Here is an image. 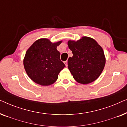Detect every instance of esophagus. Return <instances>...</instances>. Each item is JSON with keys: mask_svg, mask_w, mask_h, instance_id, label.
<instances>
[{"mask_svg": "<svg viewBox=\"0 0 127 127\" xmlns=\"http://www.w3.org/2000/svg\"><path fill=\"white\" fill-rule=\"evenodd\" d=\"M64 64H65L66 66H67V61H64Z\"/></svg>", "mask_w": 127, "mask_h": 127, "instance_id": "obj_1", "label": "esophagus"}]
</instances>
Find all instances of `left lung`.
<instances>
[{"mask_svg": "<svg viewBox=\"0 0 127 127\" xmlns=\"http://www.w3.org/2000/svg\"><path fill=\"white\" fill-rule=\"evenodd\" d=\"M73 55L67 61L68 69L78 83L87 84L95 81L101 74L105 58L101 47L96 41L83 37L77 41H68Z\"/></svg>", "mask_w": 127, "mask_h": 127, "instance_id": "left-lung-1", "label": "left lung"}]
</instances>
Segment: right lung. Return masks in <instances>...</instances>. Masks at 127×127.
Listing matches in <instances>:
<instances>
[{
    "instance_id": "obj_1",
    "label": "right lung",
    "mask_w": 127,
    "mask_h": 127,
    "mask_svg": "<svg viewBox=\"0 0 127 127\" xmlns=\"http://www.w3.org/2000/svg\"><path fill=\"white\" fill-rule=\"evenodd\" d=\"M61 41L52 43L49 40L36 41L27 50L24 60L25 71L34 82L49 86L57 80L58 74L65 67L57 50Z\"/></svg>"
}]
</instances>
